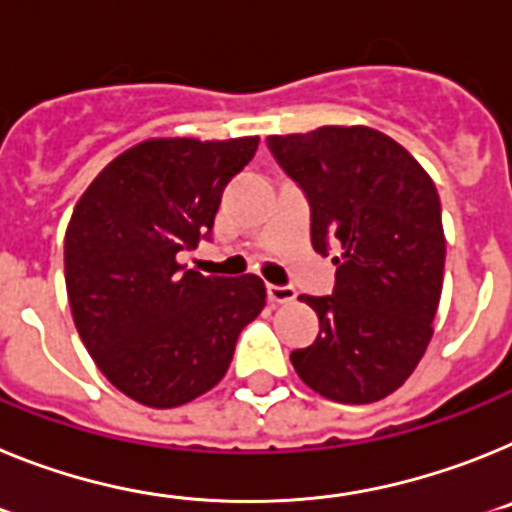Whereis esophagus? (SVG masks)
<instances>
[{
	"label": "esophagus",
	"instance_id": "1",
	"mask_svg": "<svg viewBox=\"0 0 512 512\" xmlns=\"http://www.w3.org/2000/svg\"><path fill=\"white\" fill-rule=\"evenodd\" d=\"M268 299L273 304H293L296 301V291L291 286H268Z\"/></svg>",
	"mask_w": 512,
	"mask_h": 512
}]
</instances>
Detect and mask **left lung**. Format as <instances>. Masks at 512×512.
Returning <instances> with one entry per match:
<instances>
[{
	"instance_id": "1",
	"label": "left lung",
	"mask_w": 512,
	"mask_h": 512,
	"mask_svg": "<svg viewBox=\"0 0 512 512\" xmlns=\"http://www.w3.org/2000/svg\"><path fill=\"white\" fill-rule=\"evenodd\" d=\"M311 206V244L337 265L332 296H299L319 317L291 363L309 389L371 404L410 379L433 337L443 288L441 198L402 144L368 126L268 136Z\"/></svg>"
}]
</instances>
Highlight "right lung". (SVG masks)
Wrapping results in <instances>:
<instances>
[{
    "instance_id": "obj_1",
    "label": "right lung",
    "mask_w": 512,
    "mask_h": 512,
    "mask_svg": "<svg viewBox=\"0 0 512 512\" xmlns=\"http://www.w3.org/2000/svg\"><path fill=\"white\" fill-rule=\"evenodd\" d=\"M257 136L146 139L90 182L64 239L71 317L105 379L154 410L193 402L224 379L239 332L265 309L257 275L185 270L213 229L226 182Z\"/></svg>"
}]
</instances>
